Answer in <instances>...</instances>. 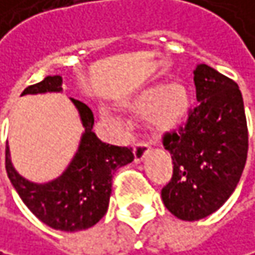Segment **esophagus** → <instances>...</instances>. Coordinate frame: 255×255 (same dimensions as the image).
Instances as JSON below:
<instances>
[{
	"label": "esophagus",
	"instance_id": "obj_1",
	"mask_svg": "<svg viewBox=\"0 0 255 255\" xmlns=\"http://www.w3.org/2000/svg\"><path fill=\"white\" fill-rule=\"evenodd\" d=\"M149 151H150V146L147 143H135V146H134V160L141 162Z\"/></svg>",
	"mask_w": 255,
	"mask_h": 255
}]
</instances>
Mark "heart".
<instances>
[{
	"label": "heart",
	"instance_id": "obj_1",
	"mask_svg": "<svg viewBox=\"0 0 255 255\" xmlns=\"http://www.w3.org/2000/svg\"><path fill=\"white\" fill-rule=\"evenodd\" d=\"M134 114H146L147 124L160 132L174 131L179 127L190 112V93L181 83L154 84L141 90L134 99L126 104ZM104 115L115 121V117L104 111Z\"/></svg>",
	"mask_w": 255,
	"mask_h": 255
}]
</instances>
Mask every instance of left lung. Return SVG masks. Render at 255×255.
I'll use <instances>...</instances> for the list:
<instances>
[{"instance_id":"1","label":"left lung","mask_w":255,"mask_h":255,"mask_svg":"<svg viewBox=\"0 0 255 255\" xmlns=\"http://www.w3.org/2000/svg\"><path fill=\"white\" fill-rule=\"evenodd\" d=\"M197 106L178 131L163 135L174 174L162 188L165 207L181 220L215 213L235 191L248 153V128L241 90L215 68L194 70Z\"/></svg>"}]
</instances>
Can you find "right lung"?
<instances>
[{
    "label": "right lung",
    "mask_w": 255,
    "mask_h": 255,
    "mask_svg": "<svg viewBox=\"0 0 255 255\" xmlns=\"http://www.w3.org/2000/svg\"><path fill=\"white\" fill-rule=\"evenodd\" d=\"M61 76H48L40 83L24 89L23 95L61 92ZM80 114L84 132L80 146L68 168L46 184L30 182L18 174L5 147V169L12 187L23 203L40 222L52 229L77 232L92 228L102 219L112 193V174L134 160L132 149L106 144L92 131L95 118L92 109L71 99Z\"/></svg>",
    "instance_id": "obj_1"
}]
</instances>
